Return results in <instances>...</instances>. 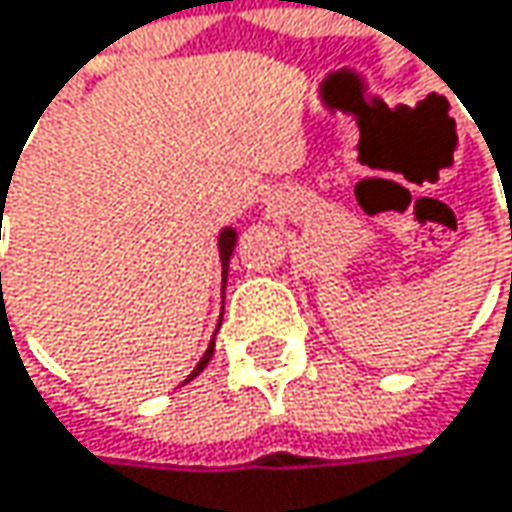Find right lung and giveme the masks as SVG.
I'll list each match as a JSON object with an SVG mask.
<instances>
[{
  "instance_id": "right-lung-1",
  "label": "right lung",
  "mask_w": 512,
  "mask_h": 512,
  "mask_svg": "<svg viewBox=\"0 0 512 512\" xmlns=\"http://www.w3.org/2000/svg\"><path fill=\"white\" fill-rule=\"evenodd\" d=\"M2 199H8V193H2ZM234 243H237V231H234V228H225V231L219 234V257H222V272H228V260H231V252H234ZM0 278H2V275H0ZM210 357H213V340H210V346H208V351H205V357L199 360V366L193 369V375H190V378H196V375H199V372H202V369L208 366ZM190 378H187V381H190Z\"/></svg>"
}]
</instances>
